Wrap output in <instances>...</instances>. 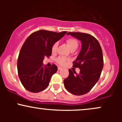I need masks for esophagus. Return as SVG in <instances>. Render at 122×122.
<instances>
[{
  "mask_svg": "<svg viewBox=\"0 0 122 122\" xmlns=\"http://www.w3.org/2000/svg\"><path fill=\"white\" fill-rule=\"evenodd\" d=\"M61 69H62V68H61V67H58V71H61Z\"/></svg>",
  "mask_w": 122,
  "mask_h": 122,
  "instance_id": "1",
  "label": "esophagus"
}]
</instances>
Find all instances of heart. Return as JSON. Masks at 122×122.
Returning a JSON list of instances; mask_svg holds the SVG:
<instances>
[{
    "label": "heart",
    "instance_id": "b5f03b06",
    "mask_svg": "<svg viewBox=\"0 0 122 122\" xmlns=\"http://www.w3.org/2000/svg\"><path fill=\"white\" fill-rule=\"evenodd\" d=\"M67 45H68V47L69 48L70 50L72 49H76L77 47L78 46V42L76 39L75 38H69L66 40V41ZM57 46H58V43L56 42L54 45H53L52 48H51V51L53 53H55L57 50ZM57 62L61 65H64L66 63V60L65 58H63V57H58L57 58L56 60Z\"/></svg>",
    "mask_w": 122,
    "mask_h": 122
}]
</instances>
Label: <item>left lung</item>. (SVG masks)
<instances>
[{"mask_svg":"<svg viewBox=\"0 0 122 122\" xmlns=\"http://www.w3.org/2000/svg\"><path fill=\"white\" fill-rule=\"evenodd\" d=\"M67 35L81 42L73 66L80 71L77 74L69 69V76L64 80V86L70 93L80 96L88 93L99 80L103 68V53L98 41L91 35L79 32H69Z\"/></svg>","mask_w":122,"mask_h":122,"instance_id":"1","label":"left lung"}]
</instances>
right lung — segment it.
Wrapping results in <instances>:
<instances>
[{"label":"right lung","instance_id":"1","mask_svg":"<svg viewBox=\"0 0 122 122\" xmlns=\"http://www.w3.org/2000/svg\"><path fill=\"white\" fill-rule=\"evenodd\" d=\"M67 31L61 33L41 30L26 39L19 52L17 68L21 83L26 89L37 93L47 87L51 76L57 71L56 65H43L45 57L51 54V48Z\"/></svg>","mask_w":122,"mask_h":122}]
</instances>
